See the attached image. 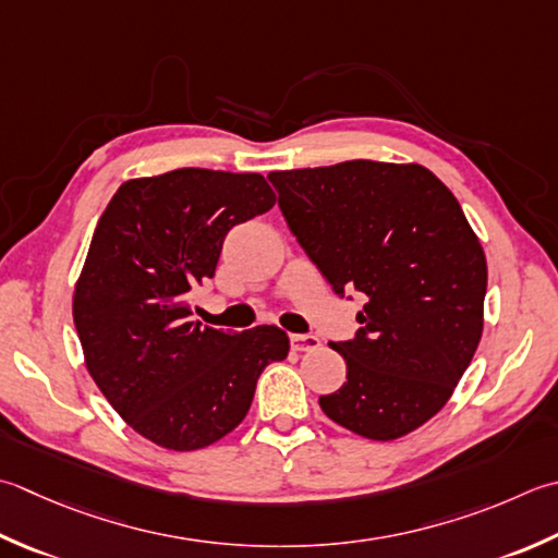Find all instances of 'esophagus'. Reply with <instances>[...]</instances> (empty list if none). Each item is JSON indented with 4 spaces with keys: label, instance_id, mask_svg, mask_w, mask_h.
<instances>
[{
    "label": "esophagus",
    "instance_id": "esophagus-1",
    "mask_svg": "<svg viewBox=\"0 0 558 558\" xmlns=\"http://www.w3.org/2000/svg\"><path fill=\"white\" fill-rule=\"evenodd\" d=\"M290 345H292V351L307 353V351H316V348L322 345V341H319V336H314V333H292Z\"/></svg>",
    "mask_w": 558,
    "mask_h": 558
}]
</instances>
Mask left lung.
Here are the masks:
<instances>
[{
	"instance_id": "8db88e82",
	"label": "left lung",
	"mask_w": 558,
	"mask_h": 558,
	"mask_svg": "<svg viewBox=\"0 0 558 558\" xmlns=\"http://www.w3.org/2000/svg\"><path fill=\"white\" fill-rule=\"evenodd\" d=\"M268 181L333 292L367 298L355 338L331 343L348 373L322 411L369 440L416 430L452 397L484 329L486 256L460 203L418 163L353 159Z\"/></svg>"
}]
</instances>
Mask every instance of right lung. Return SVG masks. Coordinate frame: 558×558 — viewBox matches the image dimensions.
<instances>
[{"label": "right lung", "instance_id": "1", "mask_svg": "<svg viewBox=\"0 0 558 558\" xmlns=\"http://www.w3.org/2000/svg\"><path fill=\"white\" fill-rule=\"evenodd\" d=\"M260 173L177 169L120 185L74 288L86 369L142 438L201 450L248 413L266 365L286 360L278 326L222 331L191 322L189 292L215 276L229 229L268 213Z\"/></svg>", "mask_w": 558, "mask_h": 558}]
</instances>
